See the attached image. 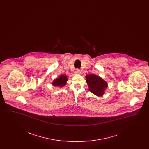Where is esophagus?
<instances>
[{
    "label": "esophagus",
    "instance_id": "esophagus-1",
    "mask_svg": "<svg viewBox=\"0 0 149 149\" xmlns=\"http://www.w3.org/2000/svg\"><path fill=\"white\" fill-rule=\"evenodd\" d=\"M75 73L76 74H81V71H80L79 69H77L75 70Z\"/></svg>",
    "mask_w": 149,
    "mask_h": 149
}]
</instances>
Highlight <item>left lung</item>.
Segmentation results:
<instances>
[{"label": "left lung", "mask_w": 149, "mask_h": 149, "mask_svg": "<svg viewBox=\"0 0 149 149\" xmlns=\"http://www.w3.org/2000/svg\"><path fill=\"white\" fill-rule=\"evenodd\" d=\"M86 81L88 85V90L93 94L102 97L106 89L108 87L106 81L101 77L95 74H87L85 76Z\"/></svg>", "instance_id": "obj_1"}]
</instances>
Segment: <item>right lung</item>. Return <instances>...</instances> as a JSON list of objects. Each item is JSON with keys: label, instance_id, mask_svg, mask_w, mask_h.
I'll return each instance as SVG.
<instances>
[{"label": "right lung", "instance_id": "add662e5", "mask_svg": "<svg viewBox=\"0 0 149 149\" xmlns=\"http://www.w3.org/2000/svg\"><path fill=\"white\" fill-rule=\"evenodd\" d=\"M68 80V76L65 75H60L58 78H56L52 82V85L53 86H58L62 88L65 85H66L67 81Z\"/></svg>", "mask_w": 149, "mask_h": 149}]
</instances>
